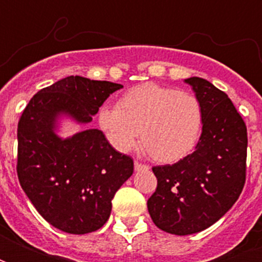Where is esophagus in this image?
Instances as JSON below:
<instances>
[{"instance_id": "obj_1", "label": "esophagus", "mask_w": 262, "mask_h": 262, "mask_svg": "<svg viewBox=\"0 0 262 262\" xmlns=\"http://www.w3.org/2000/svg\"><path fill=\"white\" fill-rule=\"evenodd\" d=\"M135 170L136 171H147V170H149V166L140 163V162H135Z\"/></svg>"}]
</instances>
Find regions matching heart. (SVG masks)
I'll use <instances>...</instances> for the list:
<instances>
[{"mask_svg":"<svg viewBox=\"0 0 262 262\" xmlns=\"http://www.w3.org/2000/svg\"><path fill=\"white\" fill-rule=\"evenodd\" d=\"M98 123L115 149L129 151L141 130V144L152 158L171 163L197 147L204 111L190 92L145 83L125 92L118 106L100 107Z\"/></svg>","mask_w":262,"mask_h":262,"instance_id":"b5f03b06","label":"heart"}]
</instances>
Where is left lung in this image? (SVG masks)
I'll return each mask as SVG.
<instances>
[{
  "label": "left lung",
  "mask_w": 262,
  "mask_h": 262,
  "mask_svg": "<svg viewBox=\"0 0 262 262\" xmlns=\"http://www.w3.org/2000/svg\"><path fill=\"white\" fill-rule=\"evenodd\" d=\"M204 111L195 151L174 164L156 166L148 212L156 227L190 235L211 227L235 204L246 179L248 130L223 91L201 77L185 80Z\"/></svg>",
  "instance_id": "1"
}]
</instances>
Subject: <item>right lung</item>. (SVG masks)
<instances>
[{
	"mask_svg": "<svg viewBox=\"0 0 262 262\" xmlns=\"http://www.w3.org/2000/svg\"><path fill=\"white\" fill-rule=\"evenodd\" d=\"M123 85L69 76L35 94L17 126V177L36 211L68 234H88L106 223L115 191L133 174V159L115 151L102 130L61 139L58 118L90 123Z\"/></svg>",
	"mask_w": 262,
	"mask_h": 262,
	"instance_id": "add662e5",
	"label": "right lung"
}]
</instances>
